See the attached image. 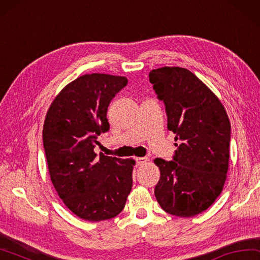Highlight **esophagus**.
<instances>
[{
    "mask_svg": "<svg viewBox=\"0 0 260 260\" xmlns=\"http://www.w3.org/2000/svg\"><path fill=\"white\" fill-rule=\"evenodd\" d=\"M149 161L148 158L145 157H140V158H136V162H138V165L140 166V165H143V164H146Z\"/></svg>",
    "mask_w": 260,
    "mask_h": 260,
    "instance_id": "obj_1",
    "label": "esophagus"
}]
</instances>
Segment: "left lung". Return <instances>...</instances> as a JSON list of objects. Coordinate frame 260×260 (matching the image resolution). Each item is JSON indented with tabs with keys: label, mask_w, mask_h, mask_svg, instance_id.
<instances>
[{
	"label": "left lung",
	"mask_w": 260,
	"mask_h": 260,
	"mask_svg": "<svg viewBox=\"0 0 260 260\" xmlns=\"http://www.w3.org/2000/svg\"><path fill=\"white\" fill-rule=\"evenodd\" d=\"M150 83L166 107L167 128L179 144L174 160L157 158L160 179L154 196L161 208L178 217L208 209L228 177L231 124L216 94L190 70H151Z\"/></svg>",
	"instance_id": "1"
}]
</instances>
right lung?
<instances>
[{"label":"right lung","mask_w":260,"mask_h":260,"mask_svg":"<svg viewBox=\"0 0 260 260\" xmlns=\"http://www.w3.org/2000/svg\"><path fill=\"white\" fill-rule=\"evenodd\" d=\"M127 78L86 74L61 89L46 112L43 145L52 184L66 207L88 221L114 218L131 193L134 159L96 155L109 131L107 110Z\"/></svg>","instance_id":"add662e5"}]
</instances>
